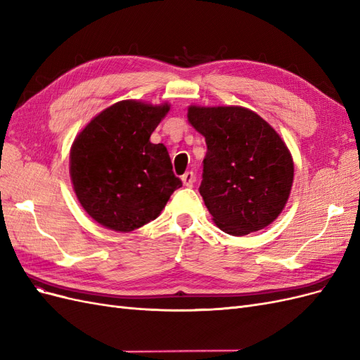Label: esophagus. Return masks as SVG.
I'll return each instance as SVG.
<instances>
[{"label": "esophagus", "instance_id": "obj_1", "mask_svg": "<svg viewBox=\"0 0 360 360\" xmlns=\"http://www.w3.org/2000/svg\"><path fill=\"white\" fill-rule=\"evenodd\" d=\"M181 180H183V184H184V186L192 188V186H193V183H195V180H197V176H195V174H193L192 171H188V172H184V174H183V176H181Z\"/></svg>", "mask_w": 360, "mask_h": 360}]
</instances>
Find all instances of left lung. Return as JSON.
Instances as JSON below:
<instances>
[{"instance_id":"1","label":"left lung","mask_w":360,"mask_h":360,"mask_svg":"<svg viewBox=\"0 0 360 360\" xmlns=\"http://www.w3.org/2000/svg\"><path fill=\"white\" fill-rule=\"evenodd\" d=\"M188 118L205 138L200 193L214 224L245 236L274 222L294 176L290 151L274 127L240 106H191Z\"/></svg>"}]
</instances>
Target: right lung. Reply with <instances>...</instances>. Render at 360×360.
<instances>
[{
  "instance_id": "1",
  "label": "right lung",
  "mask_w": 360,
  "mask_h": 360,
  "mask_svg": "<svg viewBox=\"0 0 360 360\" xmlns=\"http://www.w3.org/2000/svg\"><path fill=\"white\" fill-rule=\"evenodd\" d=\"M169 111L123 101L94 117L75 139L70 177L84 210L114 231L129 233L156 219L181 188L167 147L150 135Z\"/></svg>"
}]
</instances>
